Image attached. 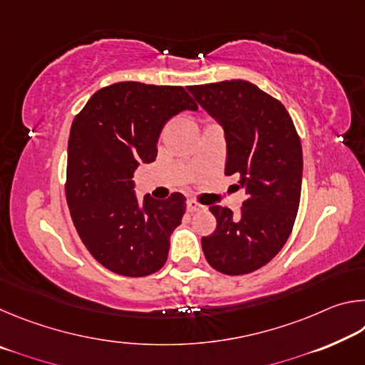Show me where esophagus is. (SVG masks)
Instances as JSON below:
<instances>
[{
  "mask_svg": "<svg viewBox=\"0 0 365 365\" xmlns=\"http://www.w3.org/2000/svg\"><path fill=\"white\" fill-rule=\"evenodd\" d=\"M187 209H188V212H200V211H205L206 206L200 205V202L195 201V200H188L187 201Z\"/></svg>",
  "mask_w": 365,
  "mask_h": 365,
  "instance_id": "1",
  "label": "esophagus"
}]
</instances>
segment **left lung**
Segmentation results:
<instances>
[{
	"label": "left lung",
	"instance_id": "obj_1",
	"mask_svg": "<svg viewBox=\"0 0 365 365\" xmlns=\"http://www.w3.org/2000/svg\"><path fill=\"white\" fill-rule=\"evenodd\" d=\"M188 91L224 128L225 175H237L246 193L238 215L209 207L217 227L202 237V251L222 274H250L279 255L292 233L301 197V140L285 106L255 83L225 80Z\"/></svg>",
	"mask_w": 365,
	"mask_h": 365
}]
</instances>
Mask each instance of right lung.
I'll return each mask as SVG.
<instances>
[{"mask_svg": "<svg viewBox=\"0 0 365 365\" xmlns=\"http://www.w3.org/2000/svg\"><path fill=\"white\" fill-rule=\"evenodd\" d=\"M187 109L197 104L183 86L119 82L98 90L72 122L67 205L86 250L114 274L145 277L168 261L187 200L146 195L141 202L132 178L156 159L165 122Z\"/></svg>", "mask_w": 365, "mask_h": 365, "instance_id": "add662e5", "label": "right lung"}]
</instances>
